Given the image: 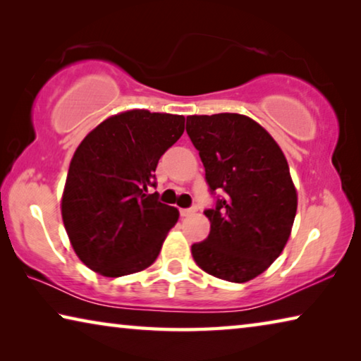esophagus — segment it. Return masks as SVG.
Here are the masks:
<instances>
[{"label":"esophagus","instance_id":"esophagus-1","mask_svg":"<svg viewBox=\"0 0 361 361\" xmlns=\"http://www.w3.org/2000/svg\"><path fill=\"white\" fill-rule=\"evenodd\" d=\"M195 210H197V207H191V209H181L180 213H181V216H189V215H192Z\"/></svg>","mask_w":361,"mask_h":361}]
</instances>
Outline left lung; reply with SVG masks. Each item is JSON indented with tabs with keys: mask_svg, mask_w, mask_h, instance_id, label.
I'll return each instance as SVG.
<instances>
[{
	"mask_svg": "<svg viewBox=\"0 0 361 361\" xmlns=\"http://www.w3.org/2000/svg\"><path fill=\"white\" fill-rule=\"evenodd\" d=\"M186 132L216 197L204 212L210 234L191 247L192 258L213 277L248 282L279 258L290 237L298 195L288 162L276 140L243 114L188 116Z\"/></svg>",
	"mask_w": 361,
	"mask_h": 361,
	"instance_id": "left-lung-1",
	"label": "left lung"
}]
</instances>
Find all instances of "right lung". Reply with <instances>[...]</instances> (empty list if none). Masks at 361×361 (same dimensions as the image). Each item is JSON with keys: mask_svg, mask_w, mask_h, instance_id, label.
Masks as SVG:
<instances>
[{"mask_svg": "<svg viewBox=\"0 0 361 361\" xmlns=\"http://www.w3.org/2000/svg\"><path fill=\"white\" fill-rule=\"evenodd\" d=\"M183 132V116L132 109L103 121L78 146L62 218L78 258L94 272L122 277L156 261L180 213L148 188Z\"/></svg>", "mask_w": 361, "mask_h": 361, "instance_id": "1", "label": "right lung"}]
</instances>
